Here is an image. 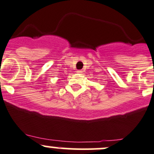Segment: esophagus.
I'll return each instance as SVG.
<instances>
[{"instance_id": "obj_1", "label": "esophagus", "mask_w": 154, "mask_h": 154, "mask_svg": "<svg viewBox=\"0 0 154 154\" xmlns=\"http://www.w3.org/2000/svg\"><path fill=\"white\" fill-rule=\"evenodd\" d=\"M81 72H82L81 70H77V73H81Z\"/></svg>"}]
</instances>
